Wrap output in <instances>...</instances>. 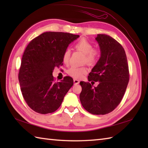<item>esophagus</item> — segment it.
Wrapping results in <instances>:
<instances>
[{"instance_id": "obj_1", "label": "esophagus", "mask_w": 148, "mask_h": 148, "mask_svg": "<svg viewBox=\"0 0 148 148\" xmlns=\"http://www.w3.org/2000/svg\"><path fill=\"white\" fill-rule=\"evenodd\" d=\"M74 84H79V81L78 80V79H74Z\"/></svg>"}]
</instances>
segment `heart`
<instances>
[{"instance_id":"obj_1","label":"heart","mask_w":148,"mask_h":148,"mask_svg":"<svg viewBox=\"0 0 148 148\" xmlns=\"http://www.w3.org/2000/svg\"><path fill=\"white\" fill-rule=\"evenodd\" d=\"M75 48L78 51H80L84 54V63H87L89 65H93L97 61L99 58L100 51L99 49L93 48L92 43L88 40L82 38L78 40L74 45ZM71 51L69 49H66L63 54V62L64 64H67L70 59ZM88 72V69L83 66V67H76L72 66L67 71V73L72 77L79 79L82 77L83 75L86 74Z\"/></svg>"}]
</instances>
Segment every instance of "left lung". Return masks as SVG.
I'll use <instances>...</instances> for the list:
<instances>
[{
	"label": "left lung",
	"instance_id": "obj_1",
	"mask_svg": "<svg viewBox=\"0 0 148 148\" xmlns=\"http://www.w3.org/2000/svg\"><path fill=\"white\" fill-rule=\"evenodd\" d=\"M100 49V58L89 74V81H99L93 86L81 81V104L92 114H106L121 102L129 81V71L125 50L117 40L106 34L95 38Z\"/></svg>",
	"mask_w": 148,
	"mask_h": 148
}]
</instances>
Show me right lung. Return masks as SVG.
<instances>
[{"mask_svg": "<svg viewBox=\"0 0 148 148\" xmlns=\"http://www.w3.org/2000/svg\"><path fill=\"white\" fill-rule=\"evenodd\" d=\"M79 37L65 32H47L26 47L18 73L21 91L33 111L45 114L56 111L74 81L66 76L55 82L53 71L63 65V54L69 45Z\"/></svg>", "mask_w": 148, "mask_h": 148, "instance_id": "1", "label": "right lung"}]
</instances>
